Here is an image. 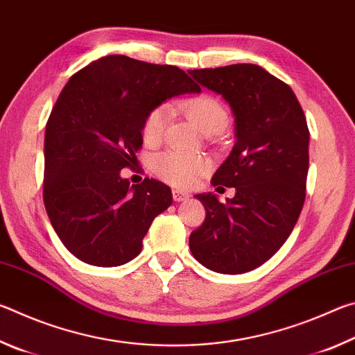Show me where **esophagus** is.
Listing matches in <instances>:
<instances>
[{
	"instance_id": "obj_1",
	"label": "esophagus",
	"mask_w": 355,
	"mask_h": 355,
	"mask_svg": "<svg viewBox=\"0 0 355 355\" xmlns=\"http://www.w3.org/2000/svg\"><path fill=\"white\" fill-rule=\"evenodd\" d=\"M172 196H173V200H175V202H183V200H188L189 199L188 192H184L182 189H173L172 191Z\"/></svg>"
}]
</instances>
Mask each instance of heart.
I'll use <instances>...</instances> for the list:
<instances>
[{
    "label": "heart",
    "mask_w": 355,
    "mask_h": 355,
    "mask_svg": "<svg viewBox=\"0 0 355 355\" xmlns=\"http://www.w3.org/2000/svg\"><path fill=\"white\" fill-rule=\"evenodd\" d=\"M182 110L184 116L196 125V128L205 136L220 133L228 122L225 107L209 95L186 100L182 105ZM169 116L171 112L167 106H158L150 111L142 127L144 141L147 144L158 142L169 122ZM152 166L156 175L180 188H192L209 169V163L203 156L186 155L175 150L156 155Z\"/></svg>",
    "instance_id": "b5f03b06"
}]
</instances>
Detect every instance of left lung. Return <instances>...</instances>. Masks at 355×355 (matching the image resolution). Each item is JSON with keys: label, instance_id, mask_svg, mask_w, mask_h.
Instances as JSON below:
<instances>
[{"label": "left lung", "instance_id": "1", "mask_svg": "<svg viewBox=\"0 0 355 355\" xmlns=\"http://www.w3.org/2000/svg\"><path fill=\"white\" fill-rule=\"evenodd\" d=\"M220 95L235 117V146L213 175V186L235 188L219 202L197 194L207 209L191 233L196 260L219 274L261 266L291 235L305 200L310 133L291 87L255 64L188 70Z\"/></svg>", "mask_w": 355, "mask_h": 355}]
</instances>
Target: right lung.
I'll return each mask as SVG.
<instances>
[{
    "label": "right lung",
    "mask_w": 355,
    "mask_h": 355,
    "mask_svg": "<svg viewBox=\"0 0 355 355\" xmlns=\"http://www.w3.org/2000/svg\"><path fill=\"white\" fill-rule=\"evenodd\" d=\"M200 87L173 65L100 58L65 84L45 130L44 202L59 239L92 266L128 263L153 219L172 205L167 184H130L150 111Z\"/></svg>",
    "instance_id": "obj_1"
}]
</instances>
